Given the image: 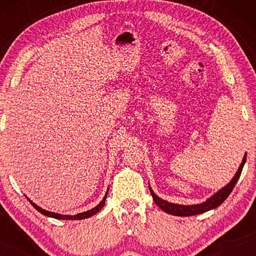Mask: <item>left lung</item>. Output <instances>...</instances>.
<instances>
[{
	"instance_id": "1",
	"label": "left lung",
	"mask_w": 256,
	"mask_h": 256,
	"mask_svg": "<svg viewBox=\"0 0 256 256\" xmlns=\"http://www.w3.org/2000/svg\"><path fill=\"white\" fill-rule=\"evenodd\" d=\"M246 157H247V154H244L242 162H241L239 169H238L236 176L233 177V180H230V183L226 185V186L220 188L216 194H213L212 197L208 198L206 202H202V204H197V205L174 204V202H169L166 200H163V199H160V197H157V196L155 194V192H154L152 190V188L149 186L150 194H152V196L154 202H155L156 204L160 206V208L163 210L164 212L169 213V214L178 216H196V214H200V213L208 212V211H210V210L218 208V206L222 205L224 200L228 197L234 188V186H236L238 180H239L241 171H242V168L244 166V163H246Z\"/></svg>"
}]
</instances>
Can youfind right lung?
Here are the masks:
<instances>
[{"label": "right lung", "instance_id": "right-lung-1", "mask_svg": "<svg viewBox=\"0 0 256 256\" xmlns=\"http://www.w3.org/2000/svg\"><path fill=\"white\" fill-rule=\"evenodd\" d=\"M107 194H108V191L106 192V194H104V197L102 200H101L99 204L96 206V208H92V210H88V211H86V212L78 213V214H76V216H64V214H59V213L48 212V211H46V210H43L42 208H40V206H37L36 204H34V202H31L29 198H28V200L31 202V205H32L34 208H36L38 212H40L42 214H44V216H51V218H54V219H62V220H80V219L90 218V216L96 214V213L99 212L100 210L104 208V202H106V198H107Z\"/></svg>", "mask_w": 256, "mask_h": 256}]
</instances>
